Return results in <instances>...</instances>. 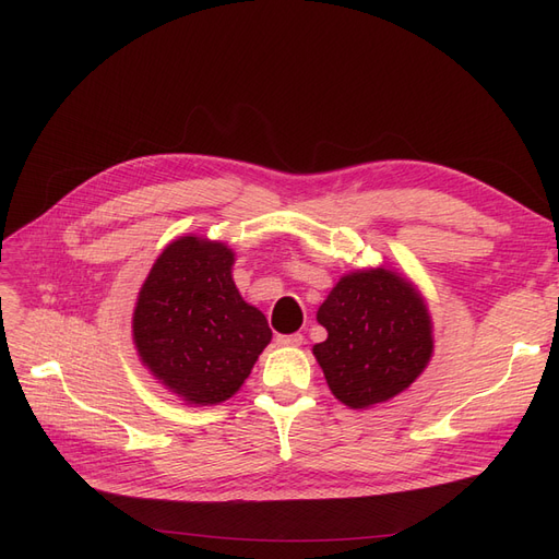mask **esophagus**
Masks as SVG:
<instances>
[{"instance_id": "34e87169", "label": "esophagus", "mask_w": 559, "mask_h": 559, "mask_svg": "<svg viewBox=\"0 0 559 559\" xmlns=\"http://www.w3.org/2000/svg\"><path fill=\"white\" fill-rule=\"evenodd\" d=\"M277 345H282V347H298V345H302V335L300 333L277 335Z\"/></svg>"}]
</instances>
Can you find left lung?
<instances>
[{
	"label": "left lung",
	"instance_id": "left-lung-1",
	"mask_svg": "<svg viewBox=\"0 0 559 559\" xmlns=\"http://www.w3.org/2000/svg\"><path fill=\"white\" fill-rule=\"evenodd\" d=\"M329 331L312 347L333 396L349 408H370L408 389L433 352L425 298L384 267L341 277L317 310Z\"/></svg>",
	"mask_w": 559,
	"mask_h": 559
}]
</instances>
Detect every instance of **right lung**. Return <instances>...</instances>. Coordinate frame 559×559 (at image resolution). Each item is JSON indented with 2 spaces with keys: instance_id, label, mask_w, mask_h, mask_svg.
<instances>
[{
  "instance_id": "right-lung-1",
  "label": "right lung",
  "mask_w": 559,
  "mask_h": 559,
  "mask_svg": "<svg viewBox=\"0 0 559 559\" xmlns=\"http://www.w3.org/2000/svg\"><path fill=\"white\" fill-rule=\"evenodd\" d=\"M224 242L183 235L163 249L132 312L142 364L193 405L228 401L273 337L259 308L233 282Z\"/></svg>"
}]
</instances>
